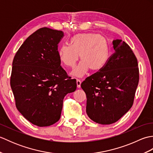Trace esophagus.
Listing matches in <instances>:
<instances>
[{"label":"esophagus","mask_w":153,"mask_h":153,"mask_svg":"<svg viewBox=\"0 0 153 153\" xmlns=\"http://www.w3.org/2000/svg\"><path fill=\"white\" fill-rule=\"evenodd\" d=\"M76 83H77V88H80L81 87V83H82V82H81V80L77 79L76 80Z\"/></svg>","instance_id":"34e87169"}]
</instances>
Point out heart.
I'll use <instances>...</instances> for the list:
<instances>
[{
  "label": "heart",
  "mask_w": 153,
  "mask_h": 153,
  "mask_svg": "<svg viewBox=\"0 0 153 153\" xmlns=\"http://www.w3.org/2000/svg\"><path fill=\"white\" fill-rule=\"evenodd\" d=\"M71 45H63L58 49V56L64 66L74 68L80 56L78 66L71 71L73 76L82 77L88 70L99 71L105 66L108 58L109 47L106 39L95 33H80L70 40Z\"/></svg>",
  "instance_id": "obj_1"
}]
</instances>
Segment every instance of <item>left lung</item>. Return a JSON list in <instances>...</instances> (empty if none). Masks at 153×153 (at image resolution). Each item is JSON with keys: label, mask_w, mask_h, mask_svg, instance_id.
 Instances as JSON below:
<instances>
[{"label": "left lung", "mask_w": 153, "mask_h": 153, "mask_svg": "<svg viewBox=\"0 0 153 153\" xmlns=\"http://www.w3.org/2000/svg\"><path fill=\"white\" fill-rule=\"evenodd\" d=\"M112 44L114 53L105 66L81 84L87 115L104 125L117 122L131 108L139 79L137 60L130 47L121 39Z\"/></svg>", "instance_id": "8db88e82"}]
</instances>
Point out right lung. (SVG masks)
I'll use <instances>...</instances> for the list:
<instances>
[{"label":"right lung","mask_w":153,"mask_h":153,"mask_svg":"<svg viewBox=\"0 0 153 153\" xmlns=\"http://www.w3.org/2000/svg\"><path fill=\"white\" fill-rule=\"evenodd\" d=\"M63 37V31L42 27L26 39L13 60L10 86L16 108L35 126L57 122L64 97L76 89V80L60 66L58 45Z\"/></svg>","instance_id":"1"}]
</instances>
